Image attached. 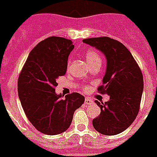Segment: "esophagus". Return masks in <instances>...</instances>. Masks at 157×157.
<instances>
[{
  "label": "esophagus",
  "instance_id": "34e87169",
  "mask_svg": "<svg viewBox=\"0 0 157 157\" xmlns=\"http://www.w3.org/2000/svg\"><path fill=\"white\" fill-rule=\"evenodd\" d=\"M84 104H85V105H91V104H93V101H92L90 98L86 97L85 100H84Z\"/></svg>",
  "mask_w": 157,
  "mask_h": 157
}]
</instances>
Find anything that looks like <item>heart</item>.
Segmentation results:
<instances>
[{
  "instance_id": "obj_1",
  "label": "heart",
  "mask_w": 157,
  "mask_h": 157,
  "mask_svg": "<svg viewBox=\"0 0 157 157\" xmlns=\"http://www.w3.org/2000/svg\"><path fill=\"white\" fill-rule=\"evenodd\" d=\"M85 60L90 65L94 64V63H101V58L98 54V52H95L94 50H89L85 53Z\"/></svg>"
}]
</instances>
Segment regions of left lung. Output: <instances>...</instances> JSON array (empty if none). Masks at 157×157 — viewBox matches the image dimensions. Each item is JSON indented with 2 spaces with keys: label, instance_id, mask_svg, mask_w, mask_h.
<instances>
[{
  "label": "left lung",
  "instance_id": "obj_1",
  "mask_svg": "<svg viewBox=\"0 0 157 157\" xmlns=\"http://www.w3.org/2000/svg\"><path fill=\"white\" fill-rule=\"evenodd\" d=\"M84 43L102 52L106 59L101 94L110 95L105 103H95L101 113L92 121L94 129L104 135H116L133 123L140 110L144 89L140 68L132 54L119 41L108 37L85 39Z\"/></svg>",
  "mask_w": 157,
  "mask_h": 157
}]
</instances>
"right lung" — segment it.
<instances>
[{
  "mask_svg": "<svg viewBox=\"0 0 157 157\" xmlns=\"http://www.w3.org/2000/svg\"><path fill=\"white\" fill-rule=\"evenodd\" d=\"M74 48L70 40L49 37L29 53L20 73L17 91L25 115L42 134L56 135L69 128L73 113L84 96L72 93L62 98L56 93V80L66 73L67 59Z\"/></svg>",
  "mask_w": 157,
  "mask_h": 157,
  "instance_id": "1",
  "label": "right lung"
}]
</instances>
